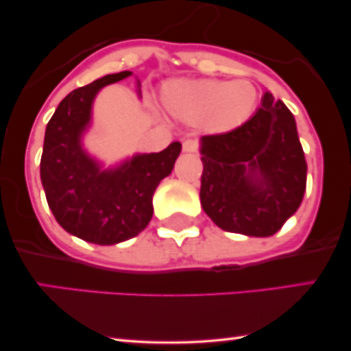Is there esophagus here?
<instances>
[{
    "label": "esophagus",
    "mask_w": 351,
    "mask_h": 351,
    "mask_svg": "<svg viewBox=\"0 0 351 351\" xmlns=\"http://www.w3.org/2000/svg\"><path fill=\"white\" fill-rule=\"evenodd\" d=\"M198 148H199L198 140L188 138V140H184V142H183V152L193 153V152H198Z\"/></svg>",
    "instance_id": "34e87169"
}]
</instances>
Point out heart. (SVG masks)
Returning a JSON list of instances; mask_svg holds the SVG:
<instances>
[{
    "mask_svg": "<svg viewBox=\"0 0 351 351\" xmlns=\"http://www.w3.org/2000/svg\"><path fill=\"white\" fill-rule=\"evenodd\" d=\"M162 99L171 115L203 123L213 134H226L251 117L257 92L247 80H176L163 88Z\"/></svg>",
    "mask_w": 351,
    "mask_h": 351,
    "instance_id": "heart-1",
    "label": "heart"
}]
</instances>
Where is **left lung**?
Instances as JSON below:
<instances>
[{"label":"left lung","instance_id":"obj_1","mask_svg":"<svg viewBox=\"0 0 351 351\" xmlns=\"http://www.w3.org/2000/svg\"><path fill=\"white\" fill-rule=\"evenodd\" d=\"M201 206L224 231L272 236L304 199L307 162L295 119L271 92L241 127L201 136Z\"/></svg>","mask_w":351,"mask_h":351}]
</instances>
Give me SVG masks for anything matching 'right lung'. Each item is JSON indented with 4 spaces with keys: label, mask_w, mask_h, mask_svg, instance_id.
<instances>
[{
    "label": "right lung",
    "mask_w": 351,
    "mask_h": 351,
    "mask_svg": "<svg viewBox=\"0 0 351 351\" xmlns=\"http://www.w3.org/2000/svg\"><path fill=\"white\" fill-rule=\"evenodd\" d=\"M128 75L130 71L108 74L72 90L44 135L41 181L52 215L67 232L100 245L122 243L148 226L153 193L181 152V143L173 142L163 152L135 155L114 170H102L84 152L80 138L90 122L94 97Z\"/></svg>",
    "instance_id": "right-lung-1"
}]
</instances>
